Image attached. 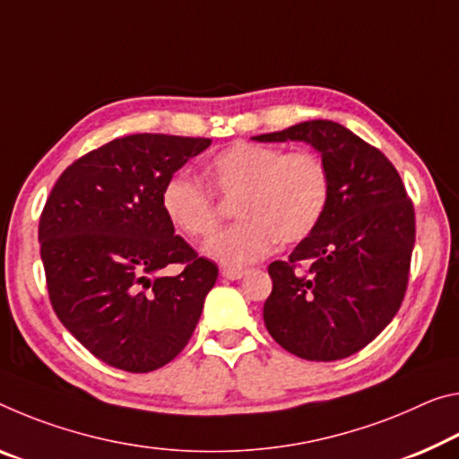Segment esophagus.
Returning <instances> with one entry per match:
<instances>
[{
    "label": "esophagus",
    "mask_w": 459,
    "mask_h": 459,
    "mask_svg": "<svg viewBox=\"0 0 459 459\" xmlns=\"http://www.w3.org/2000/svg\"><path fill=\"white\" fill-rule=\"evenodd\" d=\"M221 273L224 280H241L247 272L245 269H237V267H224Z\"/></svg>",
    "instance_id": "1"
}]
</instances>
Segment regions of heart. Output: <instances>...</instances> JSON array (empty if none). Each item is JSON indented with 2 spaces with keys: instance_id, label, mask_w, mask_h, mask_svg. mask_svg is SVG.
Segmentation results:
<instances>
[{
  "instance_id": "heart-1",
  "label": "heart",
  "mask_w": 459,
  "mask_h": 459,
  "mask_svg": "<svg viewBox=\"0 0 459 459\" xmlns=\"http://www.w3.org/2000/svg\"><path fill=\"white\" fill-rule=\"evenodd\" d=\"M210 186L235 202V227L204 243V255L227 267H245L265 257L278 243L307 238L323 221L331 178L323 159L310 151L283 155L265 144L237 143L208 163ZM163 212L187 238L208 237L218 222L212 192L187 173H176L161 192Z\"/></svg>"
}]
</instances>
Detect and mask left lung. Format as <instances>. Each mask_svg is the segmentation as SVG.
Returning a JSON list of instances; mask_svg holds the SVG:
<instances>
[{"label": "left lung", "mask_w": 459, "mask_h": 459, "mask_svg": "<svg viewBox=\"0 0 459 459\" xmlns=\"http://www.w3.org/2000/svg\"><path fill=\"white\" fill-rule=\"evenodd\" d=\"M259 143H307L331 178L323 221L267 272L272 337L308 361H334L374 341L400 308L414 247L412 202L386 157L333 120H308Z\"/></svg>", "instance_id": "1"}]
</instances>
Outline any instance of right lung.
Here are the masks:
<instances>
[{"label": "right lung", "mask_w": 459, "mask_h": 459, "mask_svg": "<svg viewBox=\"0 0 459 459\" xmlns=\"http://www.w3.org/2000/svg\"><path fill=\"white\" fill-rule=\"evenodd\" d=\"M210 138L130 134L61 173L40 216L50 304L73 337L108 366L144 374L187 345L218 278L163 212L173 173ZM184 263L179 276L160 269Z\"/></svg>", "instance_id": "right-lung-1"}]
</instances>
